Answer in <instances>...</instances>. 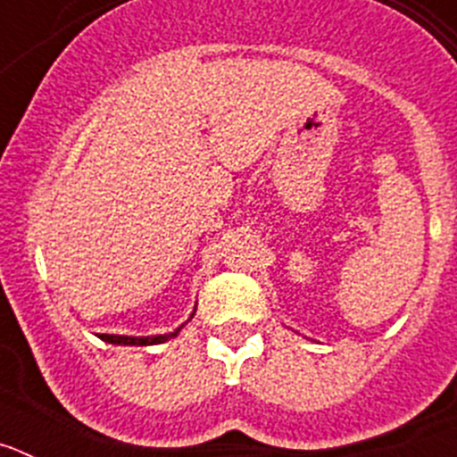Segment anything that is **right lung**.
<instances>
[{"mask_svg":"<svg viewBox=\"0 0 457 457\" xmlns=\"http://www.w3.org/2000/svg\"><path fill=\"white\" fill-rule=\"evenodd\" d=\"M179 332L164 334V337H116V334H100V338L107 343H116V345H155V343H164L169 338H173Z\"/></svg>","mask_w":457,"mask_h":457,"instance_id":"right-lung-1","label":"right lung"}]
</instances>
